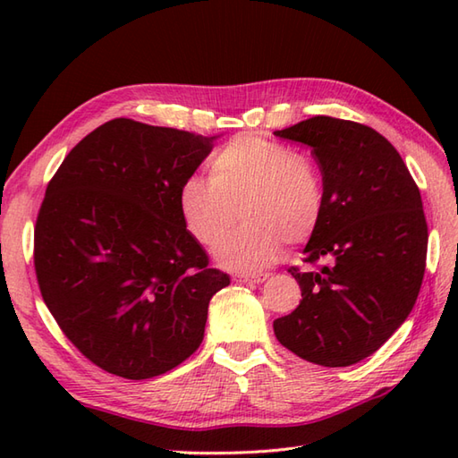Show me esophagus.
Segmentation results:
<instances>
[{"instance_id": "1", "label": "esophagus", "mask_w": 458, "mask_h": 458, "mask_svg": "<svg viewBox=\"0 0 458 458\" xmlns=\"http://www.w3.org/2000/svg\"><path fill=\"white\" fill-rule=\"evenodd\" d=\"M266 277H267V274H259V276L238 274V276H234V281H238V284H259V281H264Z\"/></svg>"}]
</instances>
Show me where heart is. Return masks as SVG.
I'll return each mask as SVG.
<instances>
[{
	"label": "heart",
	"instance_id": "obj_1",
	"mask_svg": "<svg viewBox=\"0 0 458 458\" xmlns=\"http://www.w3.org/2000/svg\"><path fill=\"white\" fill-rule=\"evenodd\" d=\"M207 167L208 181L181 182L179 214L200 246L214 248L239 210L245 224L216 248L222 266L259 269L284 242L299 246L313 238L325 214V181L309 153L242 133L214 151Z\"/></svg>",
	"mask_w": 458,
	"mask_h": 458
}]
</instances>
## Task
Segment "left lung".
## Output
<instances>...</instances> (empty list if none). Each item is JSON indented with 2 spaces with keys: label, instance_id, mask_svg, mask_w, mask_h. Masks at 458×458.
Wrapping results in <instances>:
<instances>
[{
  "label": "left lung",
  "instance_id": "8db88e82",
  "mask_svg": "<svg viewBox=\"0 0 458 458\" xmlns=\"http://www.w3.org/2000/svg\"><path fill=\"white\" fill-rule=\"evenodd\" d=\"M277 138L305 143L325 181V214L287 271L299 307L274 320L277 340L299 358L340 368L374 354L420 295L427 220L420 187L402 155L376 130L315 115Z\"/></svg>",
  "mask_w": 458,
  "mask_h": 458
}]
</instances>
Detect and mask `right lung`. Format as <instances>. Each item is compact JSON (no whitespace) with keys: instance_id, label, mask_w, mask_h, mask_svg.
I'll list each match as a JSON object with an SVG mask.
<instances>
[{"instance_id":"obj_1","label":"right lung","mask_w":458,"mask_h":458,"mask_svg":"<svg viewBox=\"0 0 458 458\" xmlns=\"http://www.w3.org/2000/svg\"><path fill=\"white\" fill-rule=\"evenodd\" d=\"M212 140L115 118L74 145L47 184L33 240L38 289L64 336L114 376L148 379L184 362L212 295L230 285L177 202Z\"/></svg>"}]
</instances>
